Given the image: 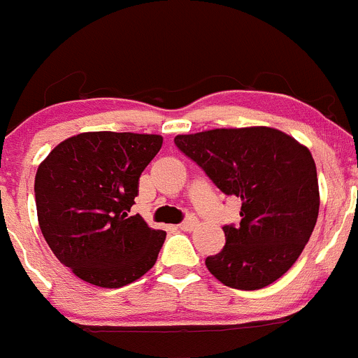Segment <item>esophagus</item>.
Listing matches in <instances>:
<instances>
[{"instance_id":"esophagus-1","label":"esophagus","mask_w":358,"mask_h":358,"mask_svg":"<svg viewBox=\"0 0 358 358\" xmlns=\"http://www.w3.org/2000/svg\"><path fill=\"white\" fill-rule=\"evenodd\" d=\"M196 226H198V220L194 219V217H187V219L184 220V222L179 224V229H182V231H193Z\"/></svg>"}]
</instances>
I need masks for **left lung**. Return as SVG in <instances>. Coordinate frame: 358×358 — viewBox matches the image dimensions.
<instances>
[{"mask_svg":"<svg viewBox=\"0 0 358 358\" xmlns=\"http://www.w3.org/2000/svg\"><path fill=\"white\" fill-rule=\"evenodd\" d=\"M174 143L224 194L241 201V222L222 227L226 245L206 257V268L236 289L278 281L303 252L319 215L307 146L272 127L212 129L176 136Z\"/></svg>","mask_w":358,"mask_h":358,"instance_id":"8db88e82","label":"left lung"}]
</instances>
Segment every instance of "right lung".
<instances>
[{
  "label": "right lung",
  "instance_id": "right-lung-1",
  "mask_svg": "<svg viewBox=\"0 0 358 358\" xmlns=\"http://www.w3.org/2000/svg\"><path fill=\"white\" fill-rule=\"evenodd\" d=\"M162 136L83 132L65 139L36 172L41 233L65 267L90 285L122 288L157 262L165 231L131 206Z\"/></svg>",
  "mask_w": 358,
  "mask_h": 358
}]
</instances>
